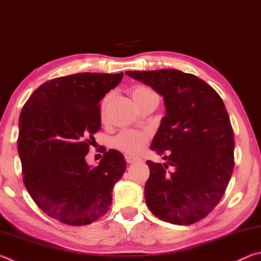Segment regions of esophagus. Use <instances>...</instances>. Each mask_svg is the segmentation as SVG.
Here are the masks:
<instances>
[{"label":"esophagus","mask_w":261,"mask_h":261,"mask_svg":"<svg viewBox=\"0 0 261 261\" xmlns=\"http://www.w3.org/2000/svg\"><path fill=\"white\" fill-rule=\"evenodd\" d=\"M125 160L127 163H134L136 161H138L139 158L134 156V155H125Z\"/></svg>","instance_id":"34e87169"}]
</instances>
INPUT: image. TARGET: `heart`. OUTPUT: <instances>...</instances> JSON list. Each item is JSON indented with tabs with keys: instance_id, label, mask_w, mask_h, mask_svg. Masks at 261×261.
<instances>
[{
	"instance_id": "1",
	"label": "heart",
	"mask_w": 261,
	"mask_h": 261,
	"mask_svg": "<svg viewBox=\"0 0 261 261\" xmlns=\"http://www.w3.org/2000/svg\"><path fill=\"white\" fill-rule=\"evenodd\" d=\"M130 94L132 100L135 101L136 105H139L141 101L148 99L149 96L156 95L151 88L144 85H136L131 87ZM109 101V94L103 98L101 102V113H105V108ZM149 131L147 130H136V129H126L121 131L115 138L113 139L114 147H116L120 151L127 154H137L143 149L149 139Z\"/></svg>"
}]
</instances>
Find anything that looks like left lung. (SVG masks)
<instances>
[{
	"label": "left lung",
	"mask_w": 261,
	"mask_h": 261,
	"mask_svg": "<svg viewBox=\"0 0 261 261\" xmlns=\"http://www.w3.org/2000/svg\"><path fill=\"white\" fill-rule=\"evenodd\" d=\"M125 73L154 88L166 106L151 148L167 163L146 161L148 208L169 223L198 222L220 202L235 165L233 131L223 101L192 73L175 69Z\"/></svg>",
	"instance_id": "8db88e82"
}]
</instances>
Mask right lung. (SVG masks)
<instances>
[{"instance_id":"right-lung-1","label":"right lung","mask_w":261,"mask_h":261,"mask_svg":"<svg viewBox=\"0 0 261 261\" xmlns=\"http://www.w3.org/2000/svg\"><path fill=\"white\" fill-rule=\"evenodd\" d=\"M122 78L123 72H83L50 79L21 109L24 185L39 208L62 223L85 226L107 213L114 185L126 169L116 149L105 152L94 168L85 161L101 127L100 100Z\"/></svg>"}]
</instances>
